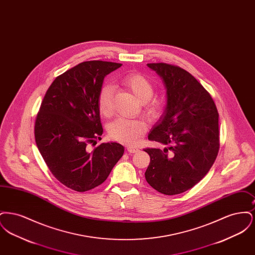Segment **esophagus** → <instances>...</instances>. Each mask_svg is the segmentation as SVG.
I'll return each mask as SVG.
<instances>
[{
	"label": "esophagus",
	"mask_w": 255,
	"mask_h": 255,
	"mask_svg": "<svg viewBox=\"0 0 255 255\" xmlns=\"http://www.w3.org/2000/svg\"><path fill=\"white\" fill-rule=\"evenodd\" d=\"M127 151L129 152V153H136L137 151H138V148L137 147H135V146H128L127 147Z\"/></svg>",
	"instance_id": "1"
}]
</instances>
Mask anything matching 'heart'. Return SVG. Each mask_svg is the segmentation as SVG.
<instances>
[{"label": "heart", "instance_id": "heart-1", "mask_svg": "<svg viewBox=\"0 0 255 255\" xmlns=\"http://www.w3.org/2000/svg\"><path fill=\"white\" fill-rule=\"evenodd\" d=\"M122 83L127 87L135 97L142 102V111L146 117L153 121L159 117L162 111V101L153 97L154 87L140 73H129L122 78ZM113 93L114 87L111 84L102 86L98 95V110L104 117L113 114ZM147 124L143 120H129L119 118L111 122L108 126L109 135L115 140L125 144H132L139 136L145 133Z\"/></svg>", "mask_w": 255, "mask_h": 255}]
</instances>
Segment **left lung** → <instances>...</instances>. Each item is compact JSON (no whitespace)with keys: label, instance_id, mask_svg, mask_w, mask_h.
I'll list each match as a JSON object with an SVG mask.
<instances>
[{"label":"left lung","instance_id":"8db88e82","mask_svg":"<svg viewBox=\"0 0 255 255\" xmlns=\"http://www.w3.org/2000/svg\"><path fill=\"white\" fill-rule=\"evenodd\" d=\"M147 66L166 90L165 109L148 138L171 146L144 150L150 156L146 181L162 194H180L200 182L217 158L218 111L206 89L185 70L165 63Z\"/></svg>","mask_w":255,"mask_h":255}]
</instances>
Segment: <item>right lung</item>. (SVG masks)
Instances as JSON below:
<instances>
[{"label":"right lung","mask_w":255,"mask_h":255,"mask_svg":"<svg viewBox=\"0 0 255 255\" xmlns=\"http://www.w3.org/2000/svg\"><path fill=\"white\" fill-rule=\"evenodd\" d=\"M120 67L86 61L62 73L49 86L37 115V147L52 175L75 191L105 182L124 153L118 142L89 148L103 133L97 101L104 77Z\"/></svg>","instance_id":"obj_1"}]
</instances>
